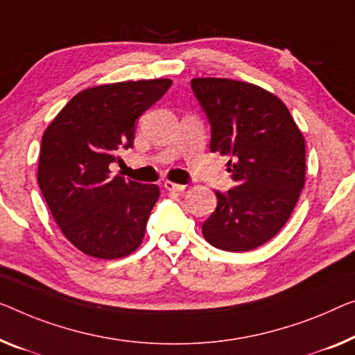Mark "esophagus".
Instances as JSON below:
<instances>
[{
  "label": "esophagus",
  "mask_w": 355,
  "mask_h": 355,
  "mask_svg": "<svg viewBox=\"0 0 355 355\" xmlns=\"http://www.w3.org/2000/svg\"><path fill=\"white\" fill-rule=\"evenodd\" d=\"M164 188L167 189V191H172V193H180L184 189V184H180V183H173V182H164Z\"/></svg>",
  "instance_id": "34e87169"
}]
</instances>
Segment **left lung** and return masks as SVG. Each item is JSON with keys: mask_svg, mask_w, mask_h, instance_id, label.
<instances>
[{"mask_svg": "<svg viewBox=\"0 0 355 355\" xmlns=\"http://www.w3.org/2000/svg\"><path fill=\"white\" fill-rule=\"evenodd\" d=\"M191 89L211 127L210 151L230 156L234 187L202 225L210 245L247 252L272 239L304 187L306 145L288 108L250 83L194 78Z\"/></svg>", "mask_w": 355, "mask_h": 355, "instance_id": "obj_1", "label": "left lung"}]
</instances>
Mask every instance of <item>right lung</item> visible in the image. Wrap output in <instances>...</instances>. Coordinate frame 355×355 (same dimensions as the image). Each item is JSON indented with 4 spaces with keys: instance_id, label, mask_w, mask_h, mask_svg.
Wrapping results in <instances>:
<instances>
[{
    "instance_id": "obj_1",
    "label": "right lung",
    "mask_w": 355,
    "mask_h": 355,
    "mask_svg": "<svg viewBox=\"0 0 355 355\" xmlns=\"http://www.w3.org/2000/svg\"><path fill=\"white\" fill-rule=\"evenodd\" d=\"M171 86V79H146L86 89L42 135L41 193L63 236L89 257L123 258L144 241L159 188L110 177V164L134 146L137 118Z\"/></svg>"
}]
</instances>
